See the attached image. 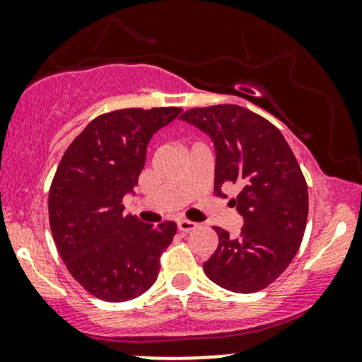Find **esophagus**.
<instances>
[{
    "instance_id": "1",
    "label": "esophagus",
    "mask_w": 362,
    "mask_h": 362,
    "mask_svg": "<svg viewBox=\"0 0 362 362\" xmlns=\"http://www.w3.org/2000/svg\"><path fill=\"white\" fill-rule=\"evenodd\" d=\"M196 227H197L196 222H191V221H186V219L177 221V230H180V232H189L192 229H196Z\"/></svg>"
}]
</instances>
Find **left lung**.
<instances>
[{
  "instance_id": "obj_1",
  "label": "left lung",
  "mask_w": 362,
  "mask_h": 362,
  "mask_svg": "<svg viewBox=\"0 0 362 362\" xmlns=\"http://www.w3.org/2000/svg\"><path fill=\"white\" fill-rule=\"evenodd\" d=\"M182 122L214 143V192L240 186L232 206L244 219L240 234L214 227L219 245L204 262L209 280L235 293H254L275 281L300 249L308 217V187L293 151L276 127L244 107L192 108Z\"/></svg>"
}]
</instances>
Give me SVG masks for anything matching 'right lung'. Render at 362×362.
Returning a JSON list of instances; mask_svg holds the SVG:
<instances>
[{
	"instance_id": "1",
	"label": "right lung",
	"mask_w": 362,
	"mask_h": 362,
	"mask_svg": "<svg viewBox=\"0 0 362 362\" xmlns=\"http://www.w3.org/2000/svg\"><path fill=\"white\" fill-rule=\"evenodd\" d=\"M182 110L125 108L97 117L64 153L49 191V222L69 272L103 301L145 293L160 272V255L176 234L175 222L145 224L123 216L145 166L153 135Z\"/></svg>"
}]
</instances>
